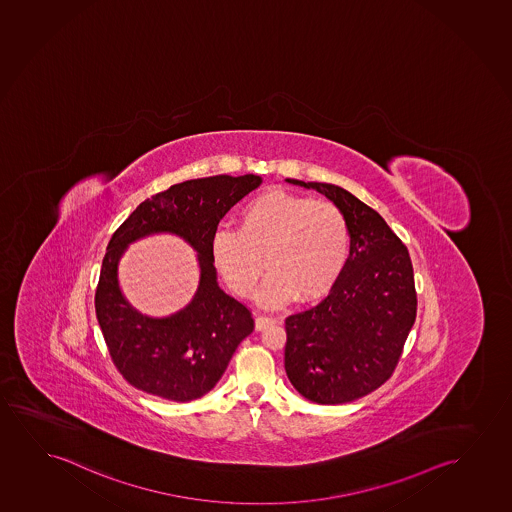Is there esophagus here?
<instances>
[{
	"label": "esophagus",
	"mask_w": 512,
	"mask_h": 512,
	"mask_svg": "<svg viewBox=\"0 0 512 512\" xmlns=\"http://www.w3.org/2000/svg\"><path fill=\"white\" fill-rule=\"evenodd\" d=\"M276 322H280L278 319H273V317H264V315H260L255 319V329L257 331H262V329H266L267 326H273Z\"/></svg>",
	"instance_id": "34e87169"
}]
</instances>
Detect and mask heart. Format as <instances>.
<instances>
[{"mask_svg": "<svg viewBox=\"0 0 512 512\" xmlns=\"http://www.w3.org/2000/svg\"><path fill=\"white\" fill-rule=\"evenodd\" d=\"M350 255L349 220L333 202L269 190L246 202L237 230H216L211 257L230 289L252 296L260 290L266 308L327 296L343 275Z\"/></svg>", "mask_w": 512, "mask_h": 512, "instance_id": "heart-1", "label": "heart"}]
</instances>
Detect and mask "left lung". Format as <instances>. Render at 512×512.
I'll list each match as a JSON object with an SVG mask.
<instances>
[{"label": "left lung", "mask_w": 512, "mask_h": 512, "mask_svg": "<svg viewBox=\"0 0 512 512\" xmlns=\"http://www.w3.org/2000/svg\"><path fill=\"white\" fill-rule=\"evenodd\" d=\"M326 195L350 227L347 267L329 296L285 320V371L306 400L341 405L393 375L417 313L407 246L375 209L340 186L285 179Z\"/></svg>", "instance_id": "8db88e82"}]
</instances>
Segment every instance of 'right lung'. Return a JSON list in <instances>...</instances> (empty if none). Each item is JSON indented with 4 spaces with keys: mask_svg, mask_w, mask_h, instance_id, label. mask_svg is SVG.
Segmentation results:
<instances>
[{
    "mask_svg": "<svg viewBox=\"0 0 512 512\" xmlns=\"http://www.w3.org/2000/svg\"><path fill=\"white\" fill-rule=\"evenodd\" d=\"M260 183L255 174H220L172 185L141 202L112 234L95 310L112 363L130 386L163 400H197L216 386L237 345L252 333L250 310L218 287L211 241L225 213ZM162 231L185 238L198 252L201 278L183 311L158 320L125 301L117 266L126 245Z\"/></svg>",
    "mask_w": 512,
    "mask_h": 512,
    "instance_id": "obj_1",
    "label": "right lung"
}]
</instances>
